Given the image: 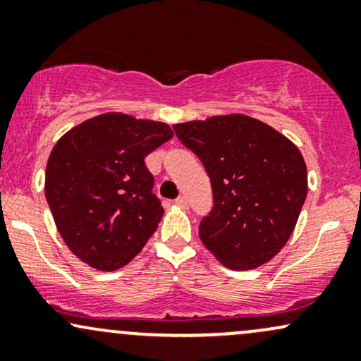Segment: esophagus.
<instances>
[{"label":"esophagus","mask_w":361,"mask_h":361,"mask_svg":"<svg viewBox=\"0 0 361 361\" xmlns=\"http://www.w3.org/2000/svg\"><path fill=\"white\" fill-rule=\"evenodd\" d=\"M175 204L178 207H181V209H188V198H186L185 195H180V197L175 200Z\"/></svg>","instance_id":"obj_1"}]
</instances>
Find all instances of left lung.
I'll return each instance as SVG.
<instances>
[{
    "instance_id": "8db88e82",
    "label": "left lung",
    "mask_w": 361,
    "mask_h": 361,
    "mask_svg": "<svg viewBox=\"0 0 361 361\" xmlns=\"http://www.w3.org/2000/svg\"><path fill=\"white\" fill-rule=\"evenodd\" d=\"M173 128L212 185L214 207L198 227L207 250L233 270H251L279 255L307 197V168L295 144L247 115Z\"/></svg>"
}]
</instances>
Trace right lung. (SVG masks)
<instances>
[{
	"label": "right lung",
	"mask_w": 361,
	"mask_h": 361,
	"mask_svg": "<svg viewBox=\"0 0 361 361\" xmlns=\"http://www.w3.org/2000/svg\"><path fill=\"white\" fill-rule=\"evenodd\" d=\"M171 137L166 123L111 111L57 140L45 169V198L57 231L81 261L117 270L154 234L164 210L144 159Z\"/></svg>",
	"instance_id": "add662e5"
}]
</instances>
